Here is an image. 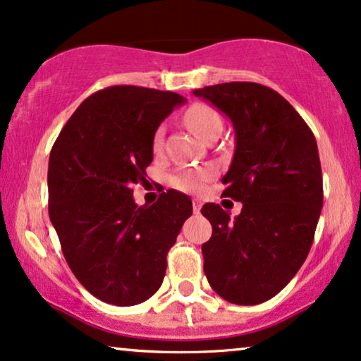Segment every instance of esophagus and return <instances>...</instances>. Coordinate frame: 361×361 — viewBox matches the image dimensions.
I'll return each instance as SVG.
<instances>
[{
	"label": "esophagus",
	"mask_w": 361,
	"mask_h": 361,
	"mask_svg": "<svg viewBox=\"0 0 361 361\" xmlns=\"http://www.w3.org/2000/svg\"><path fill=\"white\" fill-rule=\"evenodd\" d=\"M200 209H201V201L195 200L193 201V211H195V213H200Z\"/></svg>",
	"instance_id": "obj_1"
}]
</instances>
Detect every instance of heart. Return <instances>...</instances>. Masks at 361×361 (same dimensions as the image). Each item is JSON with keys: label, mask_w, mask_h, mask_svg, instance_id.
<instances>
[{"label": "heart", "mask_w": 361, "mask_h": 361, "mask_svg": "<svg viewBox=\"0 0 361 361\" xmlns=\"http://www.w3.org/2000/svg\"><path fill=\"white\" fill-rule=\"evenodd\" d=\"M186 123L190 125L198 135L206 140L214 132L223 130V120H221L219 114L209 105L204 104H193L186 110L185 114ZM163 135H165V128L158 127L155 133H153V150H160L163 143ZM213 170L211 168H183L178 170L170 176V183L175 186L176 190L185 191V193H198L203 190L206 181L213 178Z\"/></svg>", "instance_id": "1"}]
</instances>
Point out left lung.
<instances>
[{
	"instance_id": "1",
	"label": "left lung",
	"mask_w": 361,
	"mask_h": 361,
	"mask_svg": "<svg viewBox=\"0 0 361 361\" xmlns=\"http://www.w3.org/2000/svg\"><path fill=\"white\" fill-rule=\"evenodd\" d=\"M193 94L233 122L236 150L223 196L243 203L234 219L219 204L201 208L213 226L201 246L206 279L231 304H262L289 284L314 243L324 204L315 137L266 85L226 82Z\"/></svg>"
}]
</instances>
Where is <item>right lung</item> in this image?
Returning <instances> with one entry per match:
<instances>
[{
    "label": "right lung",
    "instance_id": "obj_1",
    "mask_svg": "<svg viewBox=\"0 0 361 361\" xmlns=\"http://www.w3.org/2000/svg\"><path fill=\"white\" fill-rule=\"evenodd\" d=\"M183 102L175 92L112 85L85 99L52 145L51 223L77 281L107 304L137 305L160 289L166 254L193 213L175 190L152 206L132 198L153 160V133Z\"/></svg>",
    "mask_w": 361,
    "mask_h": 361
}]
</instances>
